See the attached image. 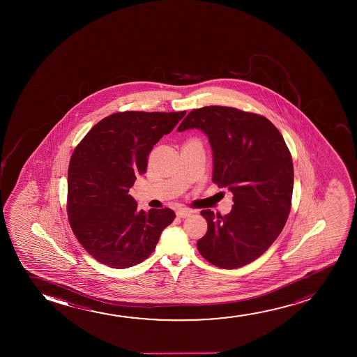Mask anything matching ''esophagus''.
I'll return each mask as SVG.
<instances>
[{
    "instance_id": "obj_1",
    "label": "esophagus",
    "mask_w": 357,
    "mask_h": 357,
    "mask_svg": "<svg viewBox=\"0 0 357 357\" xmlns=\"http://www.w3.org/2000/svg\"><path fill=\"white\" fill-rule=\"evenodd\" d=\"M191 213H192V211L188 210V208H179V210H176V215H178L179 218H186V217H189Z\"/></svg>"
}]
</instances>
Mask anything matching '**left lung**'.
Wrapping results in <instances>:
<instances>
[{
    "mask_svg": "<svg viewBox=\"0 0 357 357\" xmlns=\"http://www.w3.org/2000/svg\"><path fill=\"white\" fill-rule=\"evenodd\" d=\"M194 128L208 137L212 181L234 196L228 215L201 211L208 229L197 250L217 267L239 268L264 254L287 223L293 196L291 155L278 129L255 113L206 106L191 111L176 130Z\"/></svg>",
    "mask_w": 357,
    "mask_h": 357,
    "instance_id": "1",
    "label": "left lung"
}]
</instances>
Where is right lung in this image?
I'll use <instances>...</instances> for the list:
<instances>
[{"label": "right lung", "mask_w": 357, "mask_h": 357, "mask_svg": "<svg viewBox=\"0 0 357 357\" xmlns=\"http://www.w3.org/2000/svg\"><path fill=\"white\" fill-rule=\"evenodd\" d=\"M185 113H113L75 147L68 168L69 223L98 262L117 269L140 264L176 218L171 208L137 210L129 189L146 172L153 145Z\"/></svg>", "instance_id": "add662e5"}]
</instances>
